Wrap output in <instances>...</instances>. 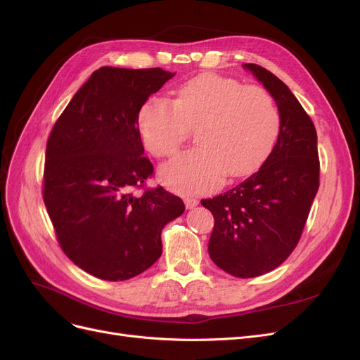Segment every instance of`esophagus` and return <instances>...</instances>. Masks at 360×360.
<instances>
[{"instance_id":"obj_1","label":"esophagus","mask_w":360,"mask_h":360,"mask_svg":"<svg viewBox=\"0 0 360 360\" xmlns=\"http://www.w3.org/2000/svg\"><path fill=\"white\" fill-rule=\"evenodd\" d=\"M184 205H186V209H193V207L198 205V200L188 197V198H184Z\"/></svg>"}]
</instances>
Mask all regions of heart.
<instances>
[{"instance_id":"heart-1","label":"heart","mask_w":360,"mask_h":360,"mask_svg":"<svg viewBox=\"0 0 360 360\" xmlns=\"http://www.w3.org/2000/svg\"><path fill=\"white\" fill-rule=\"evenodd\" d=\"M198 125L200 147L160 169L163 183L181 193L212 191L226 174L234 179L255 171L275 146L279 111L261 86L202 73L179 86L174 102L153 96L138 114L144 146L156 158L172 156Z\"/></svg>"}]
</instances>
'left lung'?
I'll return each instance as SVG.
<instances>
[{"label": "left lung", "mask_w": 360, "mask_h": 360, "mask_svg": "<svg viewBox=\"0 0 360 360\" xmlns=\"http://www.w3.org/2000/svg\"><path fill=\"white\" fill-rule=\"evenodd\" d=\"M245 68L278 105V141L255 174L201 204L214 217L213 263L236 278H255L284 263L297 246L320 186V160L312 120L288 86L258 64Z\"/></svg>", "instance_id": "left-lung-1"}]
</instances>
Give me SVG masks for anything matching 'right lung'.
Listing matches in <instances>:
<instances>
[{
    "label": "right lung",
    "mask_w": 360,
    "mask_h": 360,
    "mask_svg": "<svg viewBox=\"0 0 360 360\" xmlns=\"http://www.w3.org/2000/svg\"><path fill=\"white\" fill-rule=\"evenodd\" d=\"M174 75L101 68L51 130L43 201L63 252L96 278L126 281L153 266L162 228L184 212L176 195L146 188L155 169L138 127L141 108Z\"/></svg>",
    "instance_id": "1"
}]
</instances>
